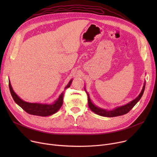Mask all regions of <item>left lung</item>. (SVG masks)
<instances>
[{
	"mask_svg": "<svg viewBox=\"0 0 157 157\" xmlns=\"http://www.w3.org/2000/svg\"><path fill=\"white\" fill-rule=\"evenodd\" d=\"M144 88H145V83L143 86V90L141 92V94H139V95L135 98L134 100H133L132 102H129L128 104L123 105L121 107H118V108L114 109V110L112 111H107L105 109H101L99 108H97L95 105H94L92 102L90 101V98L89 97V95L88 94V104L90 109H91L93 112L96 113L97 114L100 115V116L102 117H118V116H121V115L125 114L127 113H128L132 109L134 108V106L137 104V102L141 99V98L144 93Z\"/></svg>",
	"mask_w": 157,
	"mask_h": 157,
	"instance_id": "obj_1",
	"label": "left lung"
}]
</instances>
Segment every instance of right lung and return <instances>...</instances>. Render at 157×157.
Listing matches in <instances>:
<instances>
[{"mask_svg":"<svg viewBox=\"0 0 157 157\" xmlns=\"http://www.w3.org/2000/svg\"><path fill=\"white\" fill-rule=\"evenodd\" d=\"M72 80L71 79L69 84L65 87V88L70 87ZM9 87L11 94L13 97L14 102L20 105L21 108L25 111L27 113L30 114L36 115V116L40 117H46L52 115L55 113H56L59 109L61 108V106L63 104V92L59 96V98L57 101L55 102L53 104H38V103H29L27 102H25L16 95L11 85L10 81H9Z\"/></svg>","mask_w":157,"mask_h":157,"instance_id":"1","label":"right lung"}]
</instances>
